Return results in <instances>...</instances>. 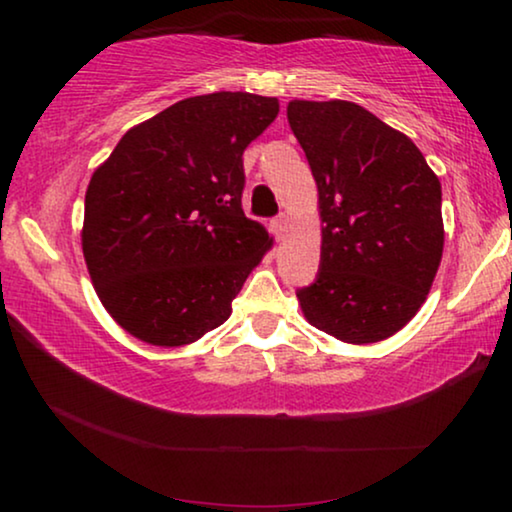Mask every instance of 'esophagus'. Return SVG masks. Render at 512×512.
Returning a JSON list of instances; mask_svg holds the SVG:
<instances>
[{
  "label": "esophagus",
  "instance_id": "esophagus-1",
  "mask_svg": "<svg viewBox=\"0 0 512 512\" xmlns=\"http://www.w3.org/2000/svg\"><path fill=\"white\" fill-rule=\"evenodd\" d=\"M272 228H275V233H277V237H282L286 230H289V216L286 214H282V216H277L275 221H272Z\"/></svg>",
  "mask_w": 512,
  "mask_h": 512
}]
</instances>
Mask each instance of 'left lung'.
Returning <instances> with one entry per match:
<instances>
[{"label": "left lung", "mask_w": 512, "mask_h": 512, "mask_svg": "<svg viewBox=\"0 0 512 512\" xmlns=\"http://www.w3.org/2000/svg\"><path fill=\"white\" fill-rule=\"evenodd\" d=\"M319 193L321 263L305 319L349 345L387 340L419 312L443 258L440 181L412 139L345 100H291Z\"/></svg>", "instance_id": "1"}]
</instances>
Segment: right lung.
Masks as SVG:
<instances>
[{"mask_svg":"<svg viewBox=\"0 0 512 512\" xmlns=\"http://www.w3.org/2000/svg\"><path fill=\"white\" fill-rule=\"evenodd\" d=\"M277 97H186L121 137L86 191L81 247L123 331L184 347L221 326L272 237L242 212V153Z\"/></svg>","mask_w":512,"mask_h":512,"instance_id":"right-lung-1","label":"right lung"}]
</instances>
